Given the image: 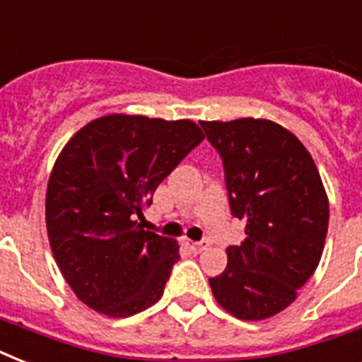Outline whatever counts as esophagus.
Instances as JSON below:
<instances>
[{"instance_id":"34e87169","label":"esophagus","mask_w":362,"mask_h":362,"mask_svg":"<svg viewBox=\"0 0 362 362\" xmlns=\"http://www.w3.org/2000/svg\"><path fill=\"white\" fill-rule=\"evenodd\" d=\"M187 246L192 250L193 253H201L203 250L209 247V240H199V242H187Z\"/></svg>"}]
</instances>
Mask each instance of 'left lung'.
<instances>
[{
	"mask_svg": "<svg viewBox=\"0 0 362 362\" xmlns=\"http://www.w3.org/2000/svg\"><path fill=\"white\" fill-rule=\"evenodd\" d=\"M220 153L231 214L246 238L227 247L210 278L216 300L238 320L278 314L320 264L329 201L314 159L291 131L270 120L201 122Z\"/></svg>",
	"mask_w": 362,
	"mask_h": 362,
	"instance_id": "obj_1",
	"label": "left lung"
}]
</instances>
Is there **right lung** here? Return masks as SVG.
I'll use <instances>...</instances> for the list:
<instances>
[{
    "label": "right lung",
    "mask_w": 362,
    "mask_h": 362,
    "mask_svg": "<svg viewBox=\"0 0 362 362\" xmlns=\"http://www.w3.org/2000/svg\"><path fill=\"white\" fill-rule=\"evenodd\" d=\"M189 120L109 115L84 125L54 165L47 229L54 259L82 303L129 317L163 295L178 246L136 220L176 165L203 142Z\"/></svg>",
    "instance_id": "1"
}]
</instances>
